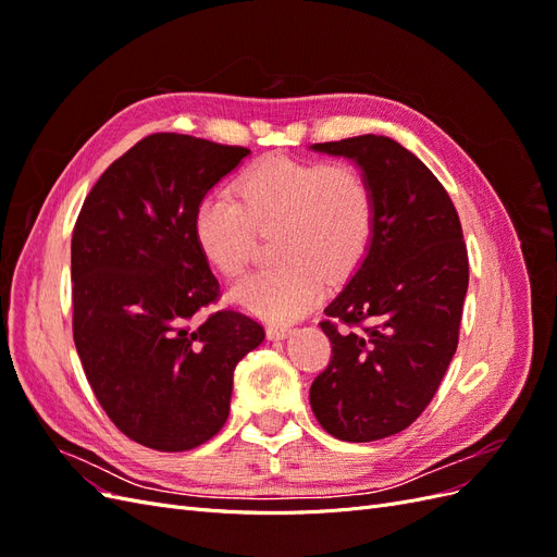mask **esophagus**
I'll use <instances>...</instances> for the list:
<instances>
[{"instance_id":"esophagus-1","label":"esophagus","mask_w":557,"mask_h":557,"mask_svg":"<svg viewBox=\"0 0 557 557\" xmlns=\"http://www.w3.org/2000/svg\"><path fill=\"white\" fill-rule=\"evenodd\" d=\"M293 330L290 327H278V325H269L267 327V339L269 342H281V339H288V334Z\"/></svg>"}]
</instances>
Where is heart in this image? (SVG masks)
<instances>
[{"label": "heart", "mask_w": 557, "mask_h": 557, "mask_svg": "<svg viewBox=\"0 0 557 557\" xmlns=\"http://www.w3.org/2000/svg\"><path fill=\"white\" fill-rule=\"evenodd\" d=\"M239 202L209 195L195 211V242L211 267L237 276L258 232H276L272 269L230 288V301L274 323L305 315L323 295V274L336 278L360 262L374 232V193L352 164L267 158L237 181Z\"/></svg>", "instance_id": "obj_1"}]
</instances>
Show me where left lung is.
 <instances>
[{"mask_svg": "<svg viewBox=\"0 0 557 557\" xmlns=\"http://www.w3.org/2000/svg\"><path fill=\"white\" fill-rule=\"evenodd\" d=\"M356 162L374 193V232L320 327L332 358L311 383L313 416L342 442H376L425 411L458 348L469 260L444 185L395 139L313 144ZM334 319L360 331L338 332Z\"/></svg>", "mask_w": 557, "mask_h": 557, "instance_id": "8db88e82", "label": "left lung"}]
</instances>
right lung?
Returning a JSON list of instances; mask_svg holds the SVG:
<instances>
[{
	"instance_id": "add662e5",
	"label": "right lung",
	"mask_w": 557,
	"mask_h": 557,
	"mask_svg": "<svg viewBox=\"0 0 557 557\" xmlns=\"http://www.w3.org/2000/svg\"><path fill=\"white\" fill-rule=\"evenodd\" d=\"M250 153L188 134L134 144L99 176L72 234L74 344L113 425L141 446L190 450L221 432L239 360L264 330L221 295L195 211Z\"/></svg>"
}]
</instances>
